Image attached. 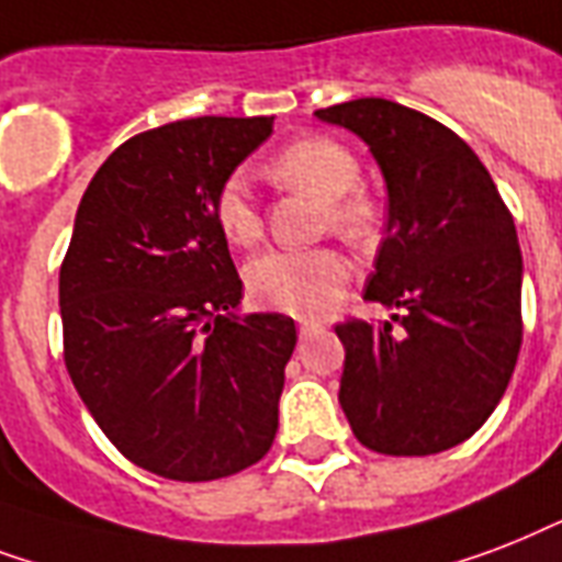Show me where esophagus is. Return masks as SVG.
<instances>
[{
  "mask_svg": "<svg viewBox=\"0 0 562 562\" xmlns=\"http://www.w3.org/2000/svg\"><path fill=\"white\" fill-rule=\"evenodd\" d=\"M313 330H319V322H299V337H311Z\"/></svg>",
  "mask_w": 562,
  "mask_h": 562,
  "instance_id": "34e87169",
  "label": "esophagus"
}]
</instances>
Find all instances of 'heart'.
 <instances>
[{"instance_id": "obj_1", "label": "heart", "mask_w": 562, "mask_h": 562, "mask_svg": "<svg viewBox=\"0 0 562 562\" xmlns=\"http://www.w3.org/2000/svg\"><path fill=\"white\" fill-rule=\"evenodd\" d=\"M278 184L295 187L325 202L330 232L360 240L372 232V207L360 195V167L342 143L304 137L290 143L269 164ZM213 222L234 246H251L260 237V213L249 184L240 176L225 178L213 195ZM246 290L251 299L290 316H319L349 284V263L340 251H263L246 263Z\"/></svg>"}]
</instances>
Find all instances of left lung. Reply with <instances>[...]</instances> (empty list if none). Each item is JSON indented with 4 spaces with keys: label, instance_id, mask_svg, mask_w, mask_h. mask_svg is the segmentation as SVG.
<instances>
[{
    "label": "left lung",
    "instance_id": "left-lung-1",
    "mask_svg": "<svg viewBox=\"0 0 562 562\" xmlns=\"http://www.w3.org/2000/svg\"><path fill=\"white\" fill-rule=\"evenodd\" d=\"M367 143L386 184V237L367 302L381 325H337L340 407L378 454L425 458L475 434L510 384L521 346V251L475 151L390 99L316 111Z\"/></svg>",
    "mask_w": 562,
    "mask_h": 562
}]
</instances>
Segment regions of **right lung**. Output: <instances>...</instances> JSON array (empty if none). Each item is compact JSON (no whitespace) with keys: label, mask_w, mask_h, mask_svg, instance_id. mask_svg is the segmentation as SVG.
Instances as JSON below:
<instances>
[{"label":"right lung","mask_w":562,"mask_h":562,"mask_svg":"<svg viewBox=\"0 0 562 562\" xmlns=\"http://www.w3.org/2000/svg\"><path fill=\"white\" fill-rule=\"evenodd\" d=\"M272 116H199L125 140L87 184L60 267L64 360L81 402L134 467L216 481L278 430L295 322L243 313L213 195Z\"/></svg>","instance_id":"obj_1"}]
</instances>
